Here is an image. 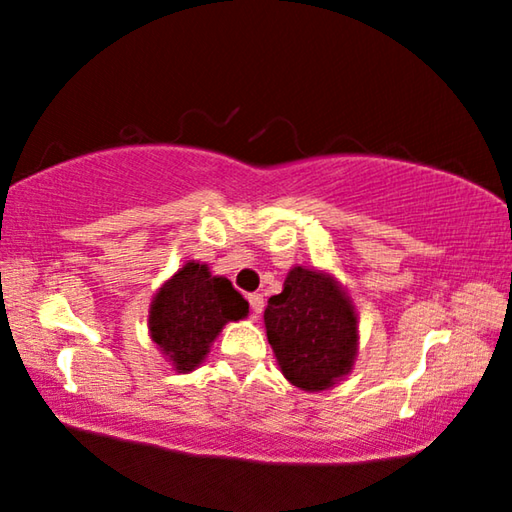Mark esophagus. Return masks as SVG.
Here are the masks:
<instances>
[{
	"label": "esophagus",
	"instance_id": "1",
	"mask_svg": "<svg viewBox=\"0 0 512 512\" xmlns=\"http://www.w3.org/2000/svg\"><path fill=\"white\" fill-rule=\"evenodd\" d=\"M248 304H250V315H253V318H259V315H262V311H264V297L262 294H248Z\"/></svg>",
	"mask_w": 512,
	"mask_h": 512
}]
</instances>
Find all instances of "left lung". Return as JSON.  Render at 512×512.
<instances>
[{"label": "left lung", "mask_w": 512, "mask_h": 512, "mask_svg": "<svg viewBox=\"0 0 512 512\" xmlns=\"http://www.w3.org/2000/svg\"><path fill=\"white\" fill-rule=\"evenodd\" d=\"M266 336L283 376L306 392L327 390L350 371L357 315L334 278L294 269L264 311Z\"/></svg>", "instance_id": "8db88e82"}]
</instances>
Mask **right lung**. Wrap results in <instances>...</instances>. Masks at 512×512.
<instances>
[{
  "mask_svg": "<svg viewBox=\"0 0 512 512\" xmlns=\"http://www.w3.org/2000/svg\"><path fill=\"white\" fill-rule=\"evenodd\" d=\"M248 315V301L206 264L187 262L150 306V336L178 371H192L229 320Z\"/></svg>",
  "mask_w": 512,
  "mask_h": 512,
  "instance_id": "right-lung-1",
  "label": "right lung"
}]
</instances>
